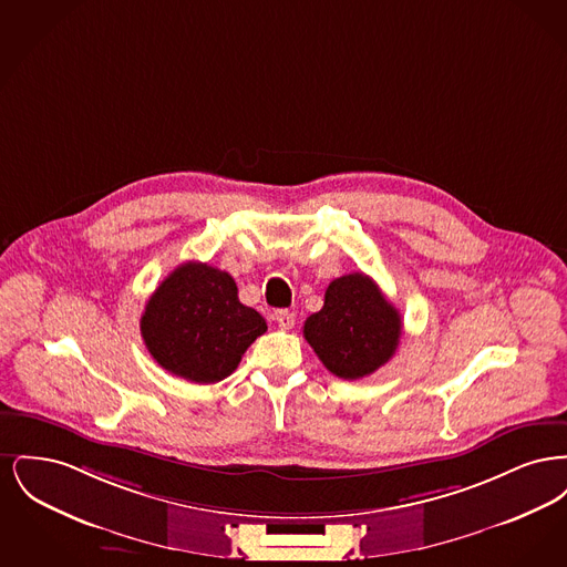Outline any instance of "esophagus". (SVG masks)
I'll list each match as a JSON object with an SVG mask.
<instances>
[{"mask_svg":"<svg viewBox=\"0 0 567 567\" xmlns=\"http://www.w3.org/2000/svg\"><path fill=\"white\" fill-rule=\"evenodd\" d=\"M274 321L278 323L280 329H291L296 324V315L291 310H276Z\"/></svg>","mask_w":567,"mask_h":567,"instance_id":"1","label":"esophagus"}]
</instances>
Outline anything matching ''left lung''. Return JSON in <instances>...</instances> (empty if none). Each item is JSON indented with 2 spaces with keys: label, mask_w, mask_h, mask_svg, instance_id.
<instances>
[{
  "label": "left lung",
  "mask_w": 567,
  "mask_h": 567,
  "mask_svg": "<svg viewBox=\"0 0 567 567\" xmlns=\"http://www.w3.org/2000/svg\"><path fill=\"white\" fill-rule=\"evenodd\" d=\"M303 338L331 374L359 380L395 354L402 317L370 276L354 271L329 282L323 308L303 323Z\"/></svg>",
  "instance_id": "obj_1"
}]
</instances>
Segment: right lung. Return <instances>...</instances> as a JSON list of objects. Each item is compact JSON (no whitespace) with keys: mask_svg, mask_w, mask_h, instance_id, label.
Returning <instances> with one entry per match:
<instances>
[{"mask_svg":"<svg viewBox=\"0 0 567 567\" xmlns=\"http://www.w3.org/2000/svg\"><path fill=\"white\" fill-rule=\"evenodd\" d=\"M140 331L163 370L197 384H213L238 368L246 349L268 331V324L238 299L236 280L227 271L187 261L146 301Z\"/></svg>","mask_w":567,"mask_h":567,"instance_id":"add662e5","label":"right lung"}]
</instances>
